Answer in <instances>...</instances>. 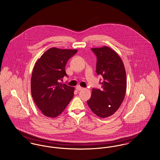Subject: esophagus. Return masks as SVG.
Here are the masks:
<instances>
[{"label":"esophagus","mask_w":160,"mask_h":160,"mask_svg":"<svg viewBox=\"0 0 160 160\" xmlns=\"http://www.w3.org/2000/svg\"><path fill=\"white\" fill-rule=\"evenodd\" d=\"M76 89L77 91H80L83 90V88L82 87L80 86H76Z\"/></svg>","instance_id":"obj_1"}]
</instances>
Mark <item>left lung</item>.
<instances>
[{"instance_id": "1", "label": "left lung", "mask_w": 160, "mask_h": 160, "mask_svg": "<svg viewBox=\"0 0 160 160\" xmlns=\"http://www.w3.org/2000/svg\"><path fill=\"white\" fill-rule=\"evenodd\" d=\"M97 56L96 72L103 80L101 89L93 88L87 103L100 118L112 116L118 110L125 98L127 89L125 69L119 56L108 47L91 48Z\"/></svg>"}]
</instances>
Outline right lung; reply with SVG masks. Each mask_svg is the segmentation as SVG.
Here are the masks:
<instances>
[{"label":"right lung","mask_w":160,"mask_h":160,"mask_svg":"<svg viewBox=\"0 0 160 160\" xmlns=\"http://www.w3.org/2000/svg\"><path fill=\"white\" fill-rule=\"evenodd\" d=\"M77 50L51 48L37 61L31 77V93L38 108L46 116L56 118L61 114L74 97V88L62 84L68 76L65 67Z\"/></svg>","instance_id":"1"}]
</instances>
